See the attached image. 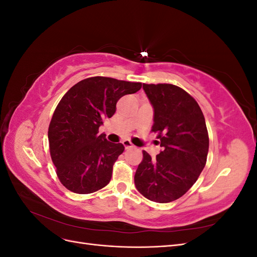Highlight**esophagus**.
Returning a JSON list of instances; mask_svg holds the SVG:
<instances>
[{
  "mask_svg": "<svg viewBox=\"0 0 257 257\" xmlns=\"http://www.w3.org/2000/svg\"><path fill=\"white\" fill-rule=\"evenodd\" d=\"M122 144H123V146H124V148H125V149H131V148L134 147L133 144H132L130 141H124Z\"/></svg>",
  "mask_w": 257,
  "mask_h": 257,
  "instance_id": "obj_1",
  "label": "esophagus"
}]
</instances>
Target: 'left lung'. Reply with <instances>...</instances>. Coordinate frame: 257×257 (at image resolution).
Wrapping results in <instances>:
<instances>
[{
	"mask_svg": "<svg viewBox=\"0 0 257 257\" xmlns=\"http://www.w3.org/2000/svg\"><path fill=\"white\" fill-rule=\"evenodd\" d=\"M154 110L152 132L163 151L154 160L144 151L134 182L155 203H170L188 192L206 165L209 137L205 116L188 92L169 83L143 84Z\"/></svg>",
	"mask_w": 257,
	"mask_h": 257,
	"instance_id": "8db88e82",
	"label": "left lung"
}]
</instances>
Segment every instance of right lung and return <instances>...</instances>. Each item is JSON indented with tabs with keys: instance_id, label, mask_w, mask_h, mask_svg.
I'll return each instance as SVG.
<instances>
[{
	"instance_id": "add662e5",
	"label": "right lung",
	"mask_w": 257,
	"mask_h": 257,
	"mask_svg": "<svg viewBox=\"0 0 257 257\" xmlns=\"http://www.w3.org/2000/svg\"><path fill=\"white\" fill-rule=\"evenodd\" d=\"M141 82L91 77L76 83L62 97L48 130L50 155L61 183L77 194H90L109 183L122 144L98 134L111 118L116 102L141 90Z\"/></svg>"
}]
</instances>
